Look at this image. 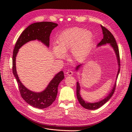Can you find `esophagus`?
Wrapping results in <instances>:
<instances>
[{
  "mask_svg": "<svg viewBox=\"0 0 132 132\" xmlns=\"http://www.w3.org/2000/svg\"><path fill=\"white\" fill-rule=\"evenodd\" d=\"M66 74H67V75H68V76H72L73 74V72L72 71H71V70H68L67 71Z\"/></svg>",
  "mask_w": 132,
  "mask_h": 132,
  "instance_id": "1",
  "label": "esophagus"
}]
</instances>
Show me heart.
I'll use <instances>...</instances> for the list:
<instances>
[{
	"label": "heart",
	"instance_id": "heart-1",
	"mask_svg": "<svg viewBox=\"0 0 132 132\" xmlns=\"http://www.w3.org/2000/svg\"><path fill=\"white\" fill-rule=\"evenodd\" d=\"M57 46L53 52L58 59L65 57V53L70 49L71 56L75 61H80L89 54L93 45V34L82 28L72 27L59 34L57 38Z\"/></svg>",
	"mask_w": 132,
	"mask_h": 132
}]
</instances>
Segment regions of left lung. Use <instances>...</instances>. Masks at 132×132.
Masks as SVG:
<instances>
[{"mask_svg": "<svg viewBox=\"0 0 132 132\" xmlns=\"http://www.w3.org/2000/svg\"><path fill=\"white\" fill-rule=\"evenodd\" d=\"M101 29L102 30V33L103 35V37L101 41L98 43L97 45V46H100L103 45H105L106 43H110V45L113 47V48L114 51H115L116 54L117 56V59L118 61V71L117 73V79L118 78V76L119 73V70H120V57H119V49H118V47L117 46V44L116 41V39L113 36V35L111 34V32L108 30L104 26H103L102 25H101ZM79 67H80V65H78L77 68H76V70H78L79 69ZM116 81L114 85L113 86V89L112 90V91L110 92V93L109 95L107 96L105 98L103 99L102 100L100 101L97 102H95V103H89V102H86L85 101H84V100L81 98L80 94V85L78 82L77 83V98L78 100V101L79 102L80 104L84 108H85L87 110H94L97 109L98 108L101 107L103 105L105 104L106 102H107L111 98V97L112 96V95L114 93V92L116 90Z\"/></svg>", "mask_w": 132, "mask_h": 132, "instance_id": "left-lung-1", "label": "left lung"}]
</instances>
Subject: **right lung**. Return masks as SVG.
<instances>
[{
    "instance_id": "1",
    "label": "right lung",
    "mask_w": 132,
    "mask_h": 132,
    "mask_svg": "<svg viewBox=\"0 0 132 132\" xmlns=\"http://www.w3.org/2000/svg\"><path fill=\"white\" fill-rule=\"evenodd\" d=\"M57 26V23L52 22L44 21L32 23L20 36L13 51V73L16 79L20 95L28 104L39 109H46L55 101L58 93L59 84L64 78L63 71H61L55 75L43 91L38 93H35L28 90L20 81L16 69V56L20 48L32 40L37 39L49 47L51 33Z\"/></svg>"
}]
</instances>
